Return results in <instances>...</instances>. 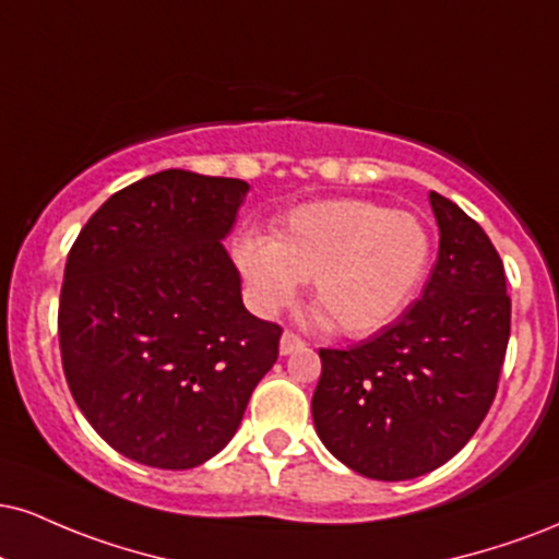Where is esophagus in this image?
Returning a JSON list of instances; mask_svg holds the SVG:
<instances>
[{
  "label": "esophagus",
  "instance_id": "1",
  "mask_svg": "<svg viewBox=\"0 0 559 559\" xmlns=\"http://www.w3.org/2000/svg\"><path fill=\"white\" fill-rule=\"evenodd\" d=\"M299 348H305V341H301L299 335H294L292 331H286L284 335H281V354L288 356V354L299 352Z\"/></svg>",
  "mask_w": 559,
  "mask_h": 559
}]
</instances>
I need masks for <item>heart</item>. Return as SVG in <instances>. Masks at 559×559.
I'll return each instance as SVG.
<instances>
[{"instance_id":"b5f03b06","label":"heart","mask_w":559,"mask_h":559,"mask_svg":"<svg viewBox=\"0 0 559 559\" xmlns=\"http://www.w3.org/2000/svg\"><path fill=\"white\" fill-rule=\"evenodd\" d=\"M432 241L412 213L369 200H322L281 215L275 234H245L237 265L252 307L275 314L312 278L318 325L365 338L388 328L425 281Z\"/></svg>"}]
</instances>
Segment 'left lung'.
Here are the masks:
<instances>
[{
    "mask_svg": "<svg viewBox=\"0 0 559 559\" xmlns=\"http://www.w3.org/2000/svg\"><path fill=\"white\" fill-rule=\"evenodd\" d=\"M440 252L421 297L354 348H320L312 419L322 445L369 479L435 472L472 440L510 338L506 267L484 228L429 192Z\"/></svg>",
    "mask_w": 559,
    "mask_h": 559,
    "instance_id": "obj_1",
    "label": "left lung"
}]
</instances>
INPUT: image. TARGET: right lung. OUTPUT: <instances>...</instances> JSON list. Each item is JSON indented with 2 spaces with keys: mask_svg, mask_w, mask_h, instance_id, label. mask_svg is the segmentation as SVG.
I'll return each instance as SVG.
<instances>
[{
  "mask_svg": "<svg viewBox=\"0 0 559 559\" xmlns=\"http://www.w3.org/2000/svg\"><path fill=\"white\" fill-rule=\"evenodd\" d=\"M250 185L166 169L114 192L67 254L59 348L72 399L117 453L194 468L224 450L278 359L221 241Z\"/></svg>",
  "mask_w": 559,
  "mask_h": 559,
  "instance_id": "right-lung-1",
  "label": "right lung"
}]
</instances>
